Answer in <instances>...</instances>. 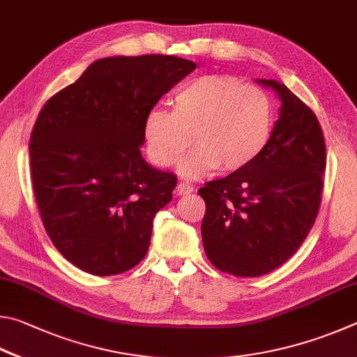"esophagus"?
Here are the masks:
<instances>
[{
	"label": "esophagus",
	"instance_id": "1",
	"mask_svg": "<svg viewBox=\"0 0 357 357\" xmlns=\"http://www.w3.org/2000/svg\"><path fill=\"white\" fill-rule=\"evenodd\" d=\"M175 192H177L178 196L190 195V192H192V185L185 183V182H180V183L177 185V188H175Z\"/></svg>",
	"mask_w": 357,
	"mask_h": 357
}]
</instances>
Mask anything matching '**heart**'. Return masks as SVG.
<instances>
[{"label": "heart", "mask_w": 357, "mask_h": 357, "mask_svg": "<svg viewBox=\"0 0 357 357\" xmlns=\"http://www.w3.org/2000/svg\"><path fill=\"white\" fill-rule=\"evenodd\" d=\"M274 130V103L265 89L243 84L232 75L210 73L188 81L175 92L172 111L155 108L144 121L150 161L171 167L180 162L186 177L213 171L236 172L259 158ZM192 137L190 138L189 136Z\"/></svg>", "instance_id": "heart-1"}]
</instances>
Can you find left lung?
<instances>
[{
	"label": "left lung",
	"instance_id": "8db88e82",
	"mask_svg": "<svg viewBox=\"0 0 357 357\" xmlns=\"http://www.w3.org/2000/svg\"><path fill=\"white\" fill-rule=\"evenodd\" d=\"M280 98L271 139L248 167L205 183L202 243L222 273L257 278L303 245L321 204L326 144L307 105L276 79H257Z\"/></svg>",
	"mask_w": 357,
	"mask_h": 357
}]
</instances>
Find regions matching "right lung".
<instances>
[{
    "label": "right lung",
    "instance_id": "right-lung-1",
    "mask_svg": "<svg viewBox=\"0 0 357 357\" xmlns=\"http://www.w3.org/2000/svg\"><path fill=\"white\" fill-rule=\"evenodd\" d=\"M195 68L166 54L97 59L40 109L29 141L36 202L54 248L79 270L112 276L146 257L177 177L142 158L144 121Z\"/></svg>",
    "mask_w": 357,
    "mask_h": 357
}]
</instances>
